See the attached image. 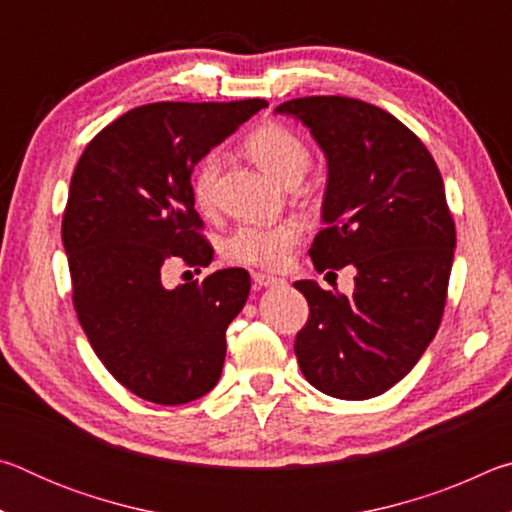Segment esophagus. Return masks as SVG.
<instances>
[{"label": "esophagus", "instance_id": "obj_1", "mask_svg": "<svg viewBox=\"0 0 512 512\" xmlns=\"http://www.w3.org/2000/svg\"><path fill=\"white\" fill-rule=\"evenodd\" d=\"M253 282H255V287H259V289H271V287H280V284H282L280 277L268 275V273H253Z\"/></svg>", "mask_w": 512, "mask_h": 512}]
</instances>
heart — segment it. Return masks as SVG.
<instances>
[{
	"instance_id": "1",
	"label": "heart",
	"mask_w": 512,
	"mask_h": 512,
	"mask_svg": "<svg viewBox=\"0 0 512 512\" xmlns=\"http://www.w3.org/2000/svg\"><path fill=\"white\" fill-rule=\"evenodd\" d=\"M244 151L250 155V160L271 176L280 178L282 183H298L311 160L307 142L289 126L277 124V121L253 128L244 140ZM216 180H219V160L214 155H205L196 164L192 176L194 201L205 212L216 207ZM300 239L302 225L296 219L246 223L225 241V257L246 266L280 268Z\"/></svg>"
}]
</instances>
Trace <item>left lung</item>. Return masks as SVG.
Listing matches in <instances>:
<instances>
[{
  "mask_svg": "<svg viewBox=\"0 0 512 512\" xmlns=\"http://www.w3.org/2000/svg\"><path fill=\"white\" fill-rule=\"evenodd\" d=\"M277 112L309 126L327 155V225L311 262L357 268L352 296L296 282L309 318L293 350L320 393L368 400L409 375L443 320L456 246L443 178L420 137L372 103L329 94Z\"/></svg>",
  "mask_w": 512,
  "mask_h": 512,
  "instance_id": "obj_1",
  "label": "left lung"
}]
</instances>
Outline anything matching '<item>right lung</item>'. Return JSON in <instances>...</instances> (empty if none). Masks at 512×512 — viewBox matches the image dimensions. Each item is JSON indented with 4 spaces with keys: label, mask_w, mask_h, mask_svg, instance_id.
Instances as JSON below:
<instances>
[{
    "label": "right lung",
    "mask_w": 512,
    "mask_h": 512,
    "mask_svg": "<svg viewBox=\"0 0 512 512\" xmlns=\"http://www.w3.org/2000/svg\"><path fill=\"white\" fill-rule=\"evenodd\" d=\"M266 106L149 103L94 135L76 164L63 214L74 311L106 370L146 402H192L221 377L225 329L250 275L223 268L176 289L162 275L169 262L196 271L212 262L192 171Z\"/></svg>",
    "instance_id": "add662e5"
}]
</instances>
